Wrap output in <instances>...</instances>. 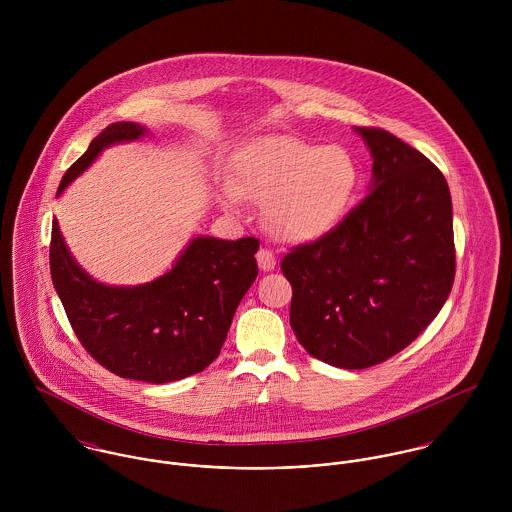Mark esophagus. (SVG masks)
<instances>
[{
    "label": "esophagus",
    "instance_id": "obj_1",
    "mask_svg": "<svg viewBox=\"0 0 512 512\" xmlns=\"http://www.w3.org/2000/svg\"><path fill=\"white\" fill-rule=\"evenodd\" d=\"M256 258H258V266H260V270L270 272V270H274V268H276V256H274V252H272V250H268V248H260V250H258V254H256Z\"/></svg>",
    "mask_w": 512,
    "mask_h": 512
}]
</instances>
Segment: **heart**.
<instances>
[{"instance_id":"b5f03b06","label":"heart","mask_w":512,"mask_h":512,"mask_svg":"<svg viewBox=\"0 0 512 512\" xmlns=\"http://www.w3.org/2000/svg\"><path fill=\"white\" fill-rule=\"evenodd\" d=\"M357 179V163L345 147L276 138L238 159L230 189L240 199L266 203L264 219L274 234L305 240L341 219Z\"/></svg>"}]
</instances>
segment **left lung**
I'll return each instance as SVG.
<instances>
[{
	"mask_svg": "<svg viewBox=\"0 0 512 512\" xmlns=\"http://www.w3.org/2000/svg\"><path fill=\"white\" fill-rule=\"evenodd\" d=\"M372 185L347 217L282 260L290 325L327 365L359 370L406 349L439 313L455 278L447 181L418 149L382 128H357Z\"/></svg>",
	"mask_w": 512,
	"mask_h": 512,
	"instance_id": "8db88e82",
	"label": "left lung"
}]
</instances>
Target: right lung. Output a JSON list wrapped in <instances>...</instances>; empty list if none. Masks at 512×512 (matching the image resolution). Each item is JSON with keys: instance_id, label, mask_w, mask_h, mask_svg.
<instances>
[{"instance_id": "right-lung-1", "label": "right lung", "mask_w": 512, "mask_h": 512, "mask_svg": "<svg viewBox=\"0 0 512 512\" xmlns=\"http://www.w3.org/2000/svg\"><path fill=\"white\" fill-rule=\"evenodd\" d=\"M144 134L146 128L132 122L108 126L67 169L59 193L104 147ZM258 246L252 236H199L161 278L112 288L76 266L53 220L49 262L55 290L86 353L122 378L163 384L197 374L219 357L234 311L258 276Z\"/></svg>"}]
</instances>
